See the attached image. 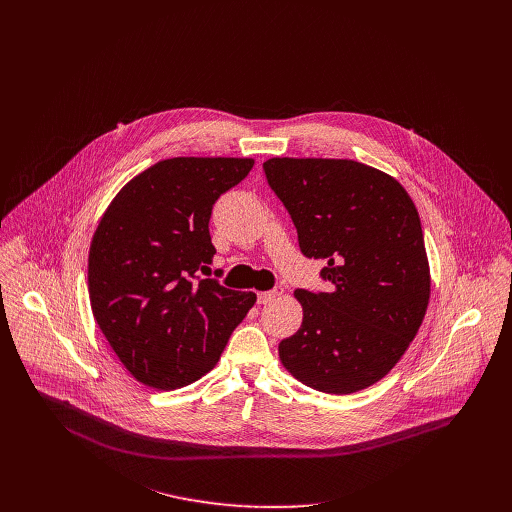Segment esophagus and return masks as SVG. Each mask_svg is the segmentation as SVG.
I'll return each mask as SVG.
<instances>
[{"mask_svg": "<svg viewBox=\"0 0 512 512\" xmlns=\"http://www.w3.org/2000/svg\"><path fill=\"white\" fill-rule=\"evenodd\" d=\"M284 292V288L282 286H276V288H272L270 292H260L258 293V303H262V305H266V303H270V301H274L276 297H280Z\"/></svg>", "mask_w": 512, "mask_h": 512, "instance_id": "obj_1", "label": "esophagus"}]
</instances>
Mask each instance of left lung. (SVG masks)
<instances>
[{
	"mask_svg": "<svg viewBox=\"0 0 512 512\" xmlns=\"http://www.w3.org/2000/svg\"><path fill=\"white\" fill-rule=\"evenodd\" d=\"M270 189L299 250L325 260L329 292L297 290L303 321L280 343L284 366L313 390L351 394L378 382L416 337L430 299L418 211L390 175L351 159L274 157Z\"/></svg>",
	"mask_w": 512,
	"mask_h": 512,
	"instance_id": "left-lung-1",
	"label": "left lung"
}]
</instances>
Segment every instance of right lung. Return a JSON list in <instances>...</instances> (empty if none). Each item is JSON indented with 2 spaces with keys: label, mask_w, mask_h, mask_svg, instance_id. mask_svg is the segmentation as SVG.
Returning a JSON list of instances; mask_svg holds the SVG:
<instances>
[{
  "label": "right lung",
  "mask_w": 512,
  "mask_h": 512,
  "mask_svg": "<svg viewBox=\"0 0 512 512\" xmlns=\"http://www.w3.org/2000/svg\"><path fill=\"white\" fill-rule=\"evenodd\" d=\"M254 167L238 157H173L134 177L100 220L88 254L94 319L147 386H187L217 365L256 293L201 278L217 254L209 220Z\"/></svg>",
  "instance_id": "right-lung-1"
}]
</instances>
